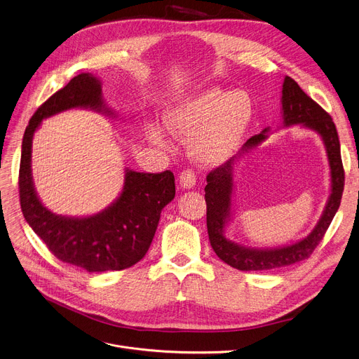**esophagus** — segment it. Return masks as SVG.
<instances>
[{
    "instance_id": "1",
    "label": "esophagus",
    "mask_w": 359,
    "mask_h": 359,
    "mask_svg": "<svg viewBox=\"0 0 359 359\" xmlns=\"http://www.w3.org/2000/svg\"><path fill=\"white\" fill-rule=\"evenodd\" d=\"M179 184H180L182 189H186V190L194 189L195 184H196V176H195V173H194L192 170H184V172H182V175H180V177H179Z\"/></svg>"
}]
</instances>
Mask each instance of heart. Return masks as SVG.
I'll return each instance as SVG.
<instances>
[{
  "instance_id": "b5f03b06",
  "label": "heart",
  "mask_w": 359,
  "mask_h": 359,
  "mask_svg": "<svg viewBox=\"0 0 359 359\" xmlns=\"http://www.w3.org/2000/svg\"><path fill=\"white\" fill-rule=\"evenodd\" d=\"M164 127L173 135L189 140V154L202 167H217L228 161L254 118L248 93L219 86L205 88L164 111ZM147 138L164 146V133L156 123L146 126Z\"/></svg>"
}]
</instances>
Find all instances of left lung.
I'll return each mask as SVG.
<instances>
[{
  "mask_svg": "<svg viewBox=\"0 0 359 359\" xmlns=\"http://www.w3.org/2000/svg\"><path fill=\"white\" fill-rule=\"evenodd\" d=\"M281 112L284 127L302 126L303 128L315 131L322 138L330 169V195L313 231L297 243L274 248H252L229 240L225 231L232 221L235 165L244 154L255 150L269 138L270 128L262 130L258 135L247 140L240 153L208 175V184L205 187L206 225L210 245L224 262L241 271H266L292 266L294 262L309 258L322 241L341 205L345 173L338 131L330 115L307 97L297 82L289 76H285L283 82Z\"/></svg>",
  "mask_w": 359,
  "mask_h": 359,
  "instance_id": "left-lung-1",
  "label": "left lung"
}]
</instances>
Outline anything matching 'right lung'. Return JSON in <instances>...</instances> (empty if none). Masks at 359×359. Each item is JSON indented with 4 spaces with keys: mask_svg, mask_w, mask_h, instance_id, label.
<instances>
[{
    "mask_svg": "<svg viewBox=\"0 0 359 359\" xmlns=\"http://www.w3.org/2000/svg\"><path fill=\"white\" fill-rule=\"evenodd\" d=\"M90 109L115 118L102 98V82L81 74L47 100L32 116L22 137L20 161V203L24 218L55 257L88 273L119 271L144 257L154 238L160 213L176 194L172 172L140 173L126 167L119 196L89 217H62L47 209L33 183L32 146L46 118L67 109Z\"/></svg>",
    "mask_w": 359,
    "mask_h": 359,
    "instance_id": "add662e5",
    "label": "right lung"
}]
</instances>
